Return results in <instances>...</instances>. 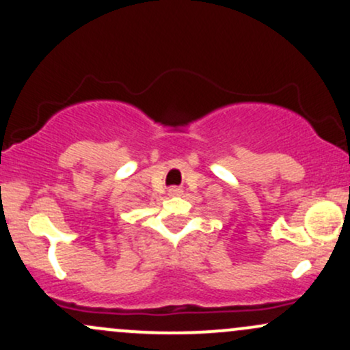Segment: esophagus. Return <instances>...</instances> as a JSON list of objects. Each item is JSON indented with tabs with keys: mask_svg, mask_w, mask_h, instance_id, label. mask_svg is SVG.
Here are the masks:
<instances>
[{
	"mask_svg": "<svg viewBox=\"0 0 350 350\" xmlns=\"http://www.w3.org/2000/svg\"><path fill=\"white\" fill-rule=\"evenodd\" d=\"M170 192H171V194H178V192H179V189L172 187V189H170Z\"/></svg>",
	"mask_w": 350,
	"mask_h": 350,
	"instance_id": "esophagus-1",
	"label": "esophagus"
}]
</instances>
